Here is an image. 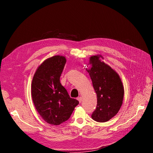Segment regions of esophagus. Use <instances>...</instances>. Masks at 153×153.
Masks as SVG:
<instances>
[{"instance_id":"esophagus-1","label":"esophagus","mask_w":153,"mask_h":153,"mask_svg":"<svg viewBox=\"0 0 153 153\" xmlns=\"http://www.w3.org/2000/svg\"><path fill=\"white\" fill-rule=\"evenodd\" d=\"M77 100H78V101H79L80 103H81L82 101V97H78V98H77Z\"/></svg>"}]
</instances>
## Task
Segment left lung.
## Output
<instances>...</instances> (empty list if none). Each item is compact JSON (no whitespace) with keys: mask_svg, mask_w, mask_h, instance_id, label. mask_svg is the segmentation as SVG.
I'll return each instance as SVG.
<instances>
[{"mask_svg":"<svg viewBox=\"0 0 153 153\" xmlns=\"http://www.w3.org/2000/svg\"><path fill=\"white\" fill-rule=\"evenodd\" d=\"M89 73L97 94V106L91 117L100 123L108 121L121 108L124 97V87L118 74L100 60L98 55L90 58Z\"/></svg>","mask_w":153,"mask_h":153,"instance_id":"8db88e82","label":"left lung"}]
</instances>
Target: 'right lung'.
<instances>
[{
  "mask_svg": "<svg viewBox=\"0 0 153 153\" xmlns=\"http://www.w3.org/2000/svg\"><path fill=\"white\" fill-rule=\"evenodd\" d=\"M66 62L64 57L55 55L45 61L37 69L32 82V98L45 121L59 125L70 117L79 102L69 96L60 82Z\"/></svg>",
  "mask_w": 153,
  "mask_h": 153,
  "instance_id": "1",
  "label": "right lung"
}]
</instances>
